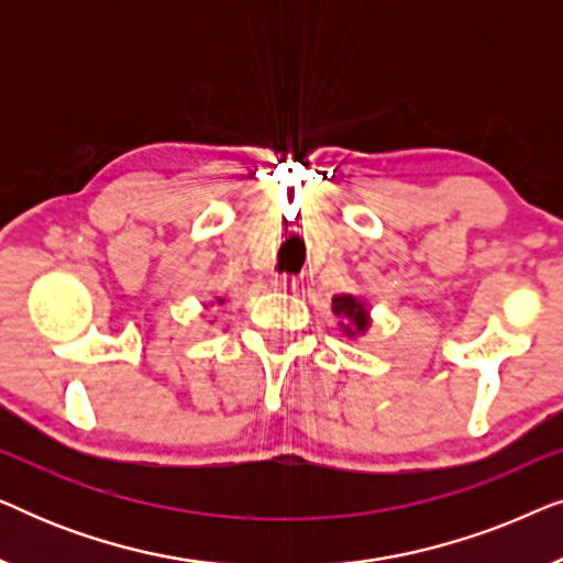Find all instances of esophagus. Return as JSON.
<instances>
[{
  "label": "esophagus",
  "mask_w": 563,
  "mask_h": 563,
  "mask_svg": "<svg viewBox=\"0 0 563 563\" xmlns=\"http://www.w3.org/2000/svg\"><path fill=\"white\" fill-rule=\"evenodd\" d=\"M272 287H274L276 291H295V289L299 287V282L295 279V276L279 274V276H274V279H272Z\"/></svg>",
  "instance_id": "obj_1"
}]
</instances>
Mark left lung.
Returning a JSON list of instances; mask_svg holds the SVG:
<instances>
[{"instance_id":"8db88e82","label":"left lung","mask_w":563,"mask_h":563,"mask_svg":"<svg viewBox=\"0 0 563 563\" xmlns=\"http://www.w3.org/2000/svg\"><path fill=\"white\" fill-rule=\"evenodd\" d=\"M333 314L338 318V328L349 341L364 338L374 322L372 307H368L366 299L361 295H349V291L333 297Z\"/></svg>"}]
</instances>
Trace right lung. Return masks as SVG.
Instances as JSON below:
<instances>
[{
	"instance_id": "1",
	"label": "right lung",
	"mask_w": 563,
	"mask_h": 563,
	"mask_svg": "<svg viewBox=\"0 0 563 563\" xmlns=\"http://www.w3.org/2000/svg\"><path fill=\"white\" fill-rule=\"evenodd\" d=\"M214 305H225V297H214V299H210V302H205V310H207V307H214Z\"/></svg>"
}]
</instances>
